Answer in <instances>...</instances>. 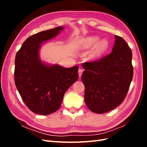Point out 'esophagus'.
<instances>
[{"label": "esophagus", "instance_id": "1", "mask_svg": "<svg viewBox=\"0 0 147 147\" xmlns=\"http://www.w3.org/2000/svg\"><path fill=\"white\" fill-rule=\"evenodd\" d=\"M82 73H83V69H81V68H79V69H78V75H79L80 77L82 76Z\"/></svg>", "mask_w": 147, "mask_h": 147}]
</instances>
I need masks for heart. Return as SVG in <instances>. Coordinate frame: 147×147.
<instances>
[{
    "label": "heart",
    "instance_id": "1",
    "mask_svg": "<svg viewBox=\"0 0 147 147\" xmlns=\"http://www.w3.org/2000/svg\"><path fill=\"white\" fill-rule=\"evenodd\" d=\"M99 40V38L97 36H90L86 37L82 40L80 44V47L82 48L86 49L94 47ZM109 47V42L106 39H102L100 40L96 47L95 54L99 55L105 51Z\"/></svg>",
    "mask_w": 147,
    "mask_h": 147
}]
</instances>
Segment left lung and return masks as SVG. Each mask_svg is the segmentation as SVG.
Here are the masks:
<instances>
[{
    "mask_svg": "<svg viewBox=\"0 0 147 147\" xmlns=\"http://www.w3.org/2000/svg\"><path fill=\"white\" fill-rule=\"evenodd\" d=\"M115 37L112 53L99 60L83 64L84 102L96 113L108 112L121 104L133 77L131 48L122 37Z\"/></svg>",
    "mask_w": 147,
    "mask_h": 147,
    "instance_id": "1",
    "label": "left lung"
}]
</instances>
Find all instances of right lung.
<instances>
[{
  "label": "right lung",
  "mask_w": 147,
  "mask_h": 147,
  "mask_svg": "<svg viewBox=\"0 0 147 147\" xmlns=\"http://www.w3.org/2000/svg\"><path fill=\"white\" fill-rule=\"evenodd\" d=\"M63 27L44 30L26 40L15 61V82L22 99L35 113L47 115L58 110L66 91L78 80V67L46 64L39 50L43 42L56 37Z\"/></svg>",
  "instance_id": "obj_1"
}]
</instances>
